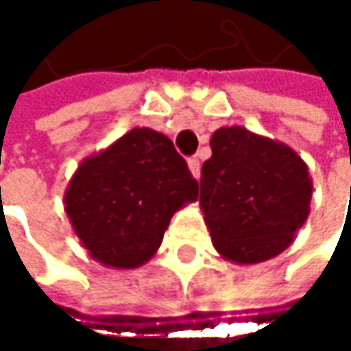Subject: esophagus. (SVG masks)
Segmentation results:
<instances>
[{"instance_id":"34e87169","label":"esophagus","mask_w":351,"mask_h":351,"mask_svg":"<svg viewBox=\"0 0 351 351\" xmlns=\"http://www.w3.org/2000/svg\"><path fill=\"white\" fill-rule=\"evenodd\" d=\"M189 171H191V175L195 176V178L201 176V162H199V158H189Z\"/></svg>"}]
</instances>
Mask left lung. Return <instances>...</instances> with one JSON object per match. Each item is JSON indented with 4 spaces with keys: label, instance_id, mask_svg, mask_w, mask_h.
Masks as SVG:
<instances>
[{
    "label": "left lung",
    "instance_id": "left-lung-1",
    "mask_svg": "<svg viewBox=\"0 0 351 351\" xmlns=\"http://www.w3.org/2000/svg\"><path fill=\"white\" fill-rule=\"evenodd\" d=\"M199 203L215 250L234 264H258L287 250L311 211L313 182L282 142L242 125L211 136Z\"/></svg>",
    "mask_w": 351,
    "mask_h": 351
}]
</instances>
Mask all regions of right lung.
<instances>
[{
	"label": "right lung",
	"mask_w": 351,
	"mask_h": 351,
	"mask_svg": "<svg viewBox=\"0 0 351 351\" xmlns=\"http://www.w3.org/2000/svg\"><path fill=\"white\" fill-rule=\"evenodd\" d=\"M199 184L173 142L134 128L85 158L64 191V211L89 256L111 268H138L162 244L176 211Z\"/></svg>",
	"instance_id": "right-lung-1"
}]
</instances>
